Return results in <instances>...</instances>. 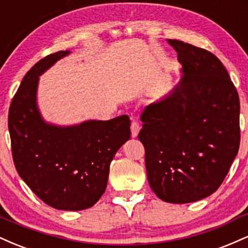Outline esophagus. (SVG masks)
<instances>
[{
    "label": "esophagus",
    "mask_w": 248,
    "mask_h": 248,
    "mask_svg": "<svg viewBox=\"0 0 248 248\" xmlns=\"http://www.w3.org/2000/svg\"><path fill=\"white\" fill-rule=\"evenodd\" d=\"M141 126L135 119H132V124H130V130H132V138H136L139 135V132H140Z\"/></svg>",
    "instance_id": "obj_1"
}]
</instances>
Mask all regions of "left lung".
Here are the masks:
<instances>
[{
    "label": "left lung",
    "instance_id": "obj_1",
    "mask_svg": "<svg viewBox=\"0 0 248 248\" xmlns=\"http://www.w3.org/2000/svg\"><path fill=\"white\" fill-rule=\"evenodd\" d=\"M182 64L181 80L144 108L139 140L152 190L167 203L209 197L223 183L240 144V102L213 53L168 39Z\"/></svg>",
    "mask_w": 248,
    "mask_h": 248
}]
</instances>
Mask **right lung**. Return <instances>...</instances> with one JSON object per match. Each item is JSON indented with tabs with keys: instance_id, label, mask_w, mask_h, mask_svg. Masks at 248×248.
Returning a JSON list of instances; mask_svg holds the SVG:
<instances>
[{
	"instance_id": "right-lung-1",
	"label": "right lung",
	"mask_w": 248,
	"mask_h": 248,
	"mask_svg": "<svg viewBox=\"0 0 248 248\" xmlns=\"http://www.w3.org/2000/svg\"><path fill=\"white\" fill-rule=\"evenodd\" d=\"M67 55L58 51L28 71L11 101L8 127L14 163L27 186L53 209L80 211L106 190L110 162L130 139V120L121 115L64 127L45 122L37 106L39 76Z\"/></svg>"
}]
</instances>
